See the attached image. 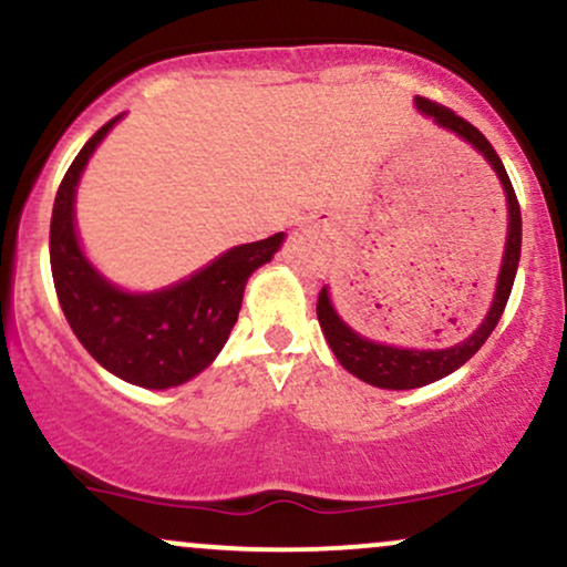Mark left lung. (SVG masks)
<instances>
[{
    "mask_svg": "<svg viewBox=\"0 0 567 567\" xmlns=\"http://www.w3.org/2000/svg\"><path fill=\"white\" fill-rule=\"evenodd\" d=\"M417 107L425 115H431L435 124L449 128L456 136L470 142L478 153L491 163L496 176L502 179L504 193H507V210H509V224H507V248H504L502 258V271L499 282H496V296L494 303H491V311L483 319V324L473 332L467 340L452 346V349L441 351H414V349H393V346H380L372 343V340L361 338L359 332H353L343 319L338 317V311L332 309L330 296H327V288L319 290L317 298V317L319 324H322V332L330 343L332 353L340 364L346 367L351 374H357L359 380L370 383L374 388H391V391H409V388H420L427 383H435V380L446 378L454 370H460L465 361H470L475 353L481 351V346L486 343L494 327L499 324L504 306H507L509 292H513V282L517 275V261H520V203H517V195L513 189V182H509L507 172H504V163L496 150L491 147V142L483 136L478 128H475L470 121L460 118L454 111L439 105V102L417 97Z\"/></svg>",
    "mask_w": 567,
    "mask_h": 567,
    "instance_id": "obj_1",
    "label": "left lung"
}]
</instances>
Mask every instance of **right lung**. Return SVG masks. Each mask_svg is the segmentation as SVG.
<instances>
[{
    "label": "right lung",
    "instance_id": "obj_1",
    "mask_svg": "<svg viewBox=\"0 0 567 567\" xmlns=\"http://www.w3.org/2000/svg\"><path fill=\"white\" fill-rule=\"evenodd\" d=\"M121 115L94 132L73 158L50 224V264L58 301L81 346L107 372L140 388H172L203 372L227 343L243 306V290L258 266L271 261L282 231L237 245L184 282L132 296L102 279L81 254L73 229V195L89 155Z\"/></svg>",
    "mask_w": 567,
    "mask_h": 567
}]
</instances>
